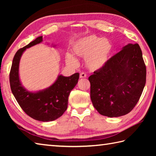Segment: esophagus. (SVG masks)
<instances>
[{"mask_svg":"<svg viewBox=\"0 0 156 156\" xmlns=\"http://www.w3.org/2000/svg\"><path fill=\"white\" fill-rule=\"evenodd\" d=\"M80 78H87V74H86L84 72H81L80 74Z\"/></svg>","mask_w":156,"mask_h":156,"instance_id":"esophagus-1","label":"esophagus"}]
</instances>
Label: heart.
Returning <instances> with one entry per match:
<instances>
[{"label":"heart","mask_w":156,"mask_h":156,"mask_svg":"<svg viewBox=\"0 0 156 156\" xmlns=\"http://www.w3.org/2000/svg\"><path fill=\"white\" fill-rule=\"evenodd\" d=\"M112 48V43L108 39L101 38L94 34L78 39L72 47L74 54L86 58V66L92 71L104 67L111 57ZM66 59L69 62L75 61L71 54H67Z\"/></svg>","instance_id":"heart-1"}]
</instances>
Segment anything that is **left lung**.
<instances>
[{
  "mask_svg": "<svg viewBox=\"0 0 156 156\" xmlns=\"http://www.w3.org/2000/svg\"><path fill=\"white\" fill-rule=\"evenodd\" d=\"M90 98L102 115L117 117L137 105L146 82V66L137 44H129L89 76Z\"/></svg>",
  "mask_w": 156,
  "mask_h": 156,
  "instance_id": "left-lung-1",
  "label": "left lung"
}]
</instances>
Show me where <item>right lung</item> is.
<instances>
[{
  "instance_id": "1",
  "label": "right lung",
  "mask_w": 156,
  "mask_h": 156,
  "mask_svg": "<svg viewBox=\"0 0 156 156\" xmlns=\"http://www.w3.org/2000/svg\"><path fill=\"white\" fill-rule=\"evenodd\" d=\"M43 41L40 36L16 52L9 74L11 91L20 107L29 117L39 121H52L60 117L68 107V97L78 83L79 73L69 77L59 75L54 84L45 90L31 92L23 88L19 76L21 55L26 49Z\"/></svg>"
}]
</instances>
